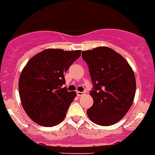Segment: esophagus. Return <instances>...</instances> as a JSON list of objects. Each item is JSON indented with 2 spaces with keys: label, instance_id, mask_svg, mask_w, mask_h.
Masks as SVG:
<instances>
[{
  "label": "esophagus",
  "instance_id": "34e87169",
  "mask_svg": "<svg viewBox=\"0 0 155 155\" xmlns=\"http://www.w3.org/2000/svg\"><path fill=\"white\" fill-rule=\"evenodd\" d=\"M84 94V92H81V91H77V95L78 96H79V97H81V96H82V95Z\"/></svg>",
  "mask_w": 155,
  "mask_h": 155
}]
</instances>
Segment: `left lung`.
Returning a JSON list of instances; mask_svg holds the SVG:
<instances>
[{"mask_svg": "<svg viewBox=\"0 0 155 155\" xmlns=\"http://www.w3.org/2000/svg\"><path fill=\"white\" fill-rule=\"evenodd\" d=\"M89 68L94 104L87 110L90 120L101 126L115 124L124 117L134 101L136 81L127 61L107 47L84 51Z\"/></svg>", "mask_w": 155, "mask_h": 155, "instance_id": "8db88e82", "label": "left lung"}]
</instances>
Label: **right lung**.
Returning a JSON list of instances; mask_svg holds the SVG:
<instances>
[{
	"mask_svg": "<svg viewBox=\"0 0 155 155\" xmlns=\"http://www.w3.org/2000/svg\"><path fill=\"white\" fill-rule=\"evenodd\" d=\"M81 53L79 50L46 49L25 65L18 83L20 98L24 110L35 123L53 127L64 119L76 93L62 87L64 74Z\"/></svg>",
	"mask_w": 155,
	"mask_h": 155,
	"instance_id": "obj_1",
	"label": "right lung"
}]
</instances>
